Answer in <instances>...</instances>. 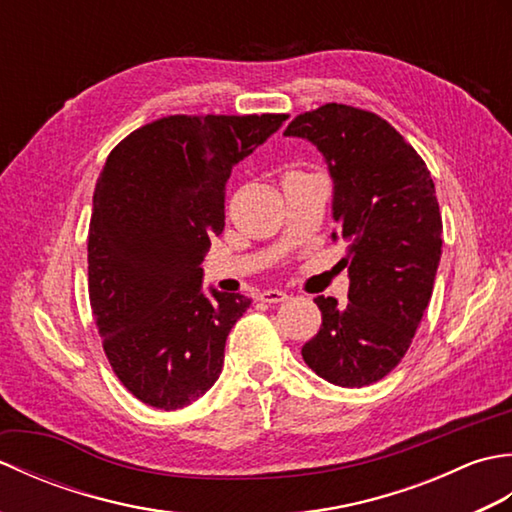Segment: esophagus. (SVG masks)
Segmentation results:
<instances>
[{
  "instance_id": "1",
  "label": "esophagus",
  "mask_w": 512,
  "mask_h": 512,
  "mask_svg": "<svg viewBox=\"0 0 512 512\" xmlns=\"http://www.w3.org/2000/svg\"><path fill=\"white\" fill-rule=\"evenodd\" d=\"M259 299L266 303H281L288 299V295L284 290H264V292H259Z\"/></svg>"
}]
</instances>
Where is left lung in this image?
I'll use <instances>...</instances> for the list:
<instances>
[{
  "mask_svg": "<svg viewBox=\"0 0 512 512\" xmlns=\"http://www.w3.org/2000/svg\"><path fill=\"white\" fill-rule=\"evenodd\" d=\"M284 134L310 140L328 162L332 239L347 244L350 273L345 306L314 299L323 323L303 361L332 385H372L407 354L431 301L442 255L436 187L418 151L374 112L325 103Z\"/></svg>",
  "mask_w": 512,
  "mask_h": 512,
  "instance_id": "1",
  "label": "left lung"
}]
</instances>
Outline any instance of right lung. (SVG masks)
<instances>
[{
	"instance_id": "obj_1",
	"label": "right lung",
	"mask_w": 512,
	"mask_h": 512,
	"mask_svg": "<svg viewBox=\"0 0 512 512\" xmlns=\"http://www.w3.org/2000/svg\"><path fill=\"white\" fill-rule=\"evenodd\" d=\"M286 118L165 116L105 160L88 235L90 306L114 374L149 407H187L222 372L226 336L250 299L206 297L200 264L224 231L233 167Z\"/></svg>"
}]
</instances>
